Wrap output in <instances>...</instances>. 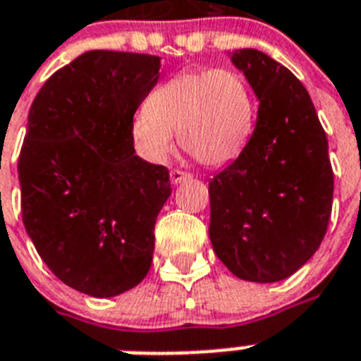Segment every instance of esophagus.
Masks as SVG:
<instances>
[{
	"label": "esophagus",
	"mask_w": 361,
	"mask_h": 361,
	"mask_svg": "<svg viewBox=\"0 0 361 361\" xmlns=\"http://www.w3.org/2000/svg\"><path fill=\"white\" fill-rule=\"evenodd\" d=\"M190 180V174H187V172L183 171H172L171 172V181L174 183V185H178V183H181V181H187Z\"/></svg>",
	"instance_id": "esophagus-1"
}]
</instances>
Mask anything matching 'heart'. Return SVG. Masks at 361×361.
Returning a JSON list of instances; mask_svg holds the SVG:
<instances>
[{
	"instance_id": "b5f03b06",
	"label": "heart",
	"mask_w": 361,
	"mask_h": 361,
	"mask_svg": "<svg viewBox=\"0 0 361 361\" xmlns=\"http://www.w3.org/2000/svg\"><path fill=\"white\" fill-rule=\"evenodd\" d=\"M256 124L250 85L230 68L187 70L166 79L133 116L131 137L148 161L174 152V133L198 163L222 166L247 148Z\"/></svg>"
}]
</instances>
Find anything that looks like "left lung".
<instances>
[{
	"mask_svg": "<svg viewBox=\"0 0 361 361\" xmlns=\"http://www.w3.org/2000/svg\"><path fill=\"white\" fill-rule=\"evenodd\" d=\"M230 55L259 107L247 148L209 181V239L237 278L272 283L306 265L326 233L334 172L304 85L257 49Z\"/></svg>",
	"mask_w": 361,
	"mask_h": 361,
	"instance_id": "obj_1",
	"label": "left lung"
}]
</instances>
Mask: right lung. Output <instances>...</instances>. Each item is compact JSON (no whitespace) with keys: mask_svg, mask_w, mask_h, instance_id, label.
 I'll list each match as a JSON object with an SVG mask.
<instances>
[{"mask_svg":"<svg viewBox=\"0 0 361 361\" xmlns=\"http://www.w3.org/2000/svg\"><path fill=\"white\" fill-rule=\"evenodd\" d=\"M161 57L92 49L38 90L18 161L23 226L72 289L109 298L150 271L169 171L135 155L131 122Z\"/></svg>","mask_w":361,"mask_h":361,"instance_id":"add662e5","label":"right lung"}]
</instances>
